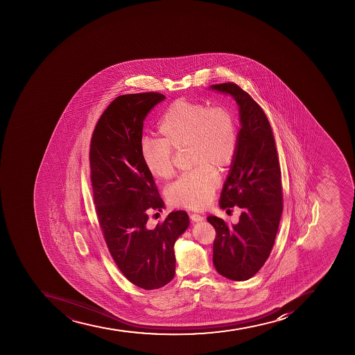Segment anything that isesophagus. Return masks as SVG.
Masks as SVG:
<instances>
[{
    "label": "esophagus",
    "instance_id": "obj_1",
    "mask_svg": "<svg viewBox=\"0 0 355 355\" xmlns=\"http://www.w3.org/2000/svg\"><path fill=\"white\" fill-rule=\"evenodd\" d=\"M189 218H191V221H194V223H198V221H202V220H204V218L198 214H189Z\"/></svg>",
    "mask_w": 355,
    "mask_h": 355
}]
</instances>
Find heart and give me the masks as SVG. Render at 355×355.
Segmentation results:
<instances>
[{
	"label": "heart",
	"mask_w": 355,
	"mask_h": 355,
	"mask_svg": "<svg viewBox=\"0 0 355 355\" xmlns=\"http://www.w3.org/2000/svg\"><path fill=\"white\" fill-rule=\"evenodd\" d=\"M161 138L141 141L143 164L152 176L168 180L175 175V153L189 148L195 166L166 191L176 207L203 209L214 198L218 171L232 166L239 150V125L230 107L179 98L170 104L159 123Z\"/></svg>",
	"instance_id": "heart-1"
}]
</instances>
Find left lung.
<instances>
[{
    "instance_id": "8db88e82",
    "label": "left lung",
    "mask_w": 355,
    "mask_h": 355,
    "mask_svg": "<svg viewBox=\"0 0 355 355\" xmlns=\"http://www.w3.org/2000/svg\"><path fill=\"white\" fill-rule=\"evenodd\" d=\"M239 107V150L223 186L220 207L242 210L236 225L210 216L216 230L214 264L221 276L248 280L263 267L282 214V173L271 125L262 107L235 83L211 85Z\"/></svg>"
}]
</instances>
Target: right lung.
<instances>
[{"label": "right lung", "instance_id": "obj_1", "mask_svg": "<svg viewBox=\"0 0 355 355\" xmlns=\"http://www.w3.org/2000/svg\"><path fill=\"white\" fill-rule=\"evenodd\" d=\"M166 98L157 92L120 95L104 110L89 145L95 211L113 261L137 287L157 289L173 280V245L189 225L185 211L170 212L151 227L148 212L164 201L143 164L145 116Z\"/></svg>", "mask_w": 355, "mask_h": 355}]
</instances>
